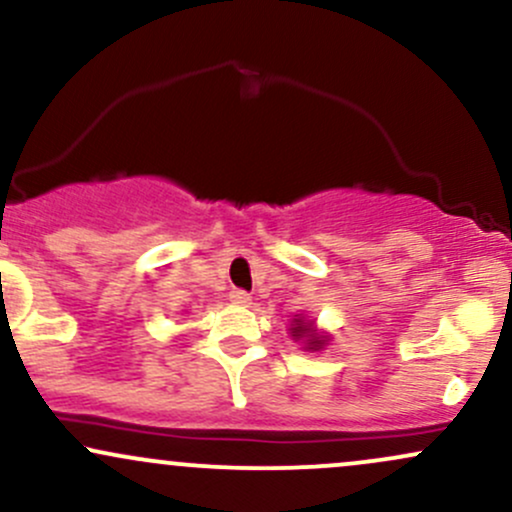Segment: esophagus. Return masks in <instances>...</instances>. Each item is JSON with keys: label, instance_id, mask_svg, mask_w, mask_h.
Wrapping results in <instances>:
<instances>
[{"label": "esophagus", "instance_id": "34e87169", "mask_svg": "<svg viewBox=\"0 0 512 512\" xmlns=\"http://www.w3.org/2000/svg\"><path fill=\"white\" fill-rule=\"evenodd\" d=\"M228 296H230V301L235 303V306H247V303L252 301V296L247 294L245 289H233Z\"/></svg>", "mask_w": 512, "mask_h": 512}]
</instances>
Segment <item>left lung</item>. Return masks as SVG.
Returning a JSON list of instances; mask_svg holds the SVG:
<instances>
[{
    "mask_svg": "<svg viewBox=\"0 0 512 512\" xmlns=\"http://www.w3.org/2000/svg\"><path fill=\"white\" fill-rule=\"evenodd\" d=\"M291 335H294V340L306 338L308 350H320V347L325 345L323 338L313 335V325L311 323H303L301 318H294V328H291Z\"/></svg>",
    "mask_w": 512,
    "mask_h": 512,
    "instance_id": "1",
    "label": "left lung"
}]
</instances>
